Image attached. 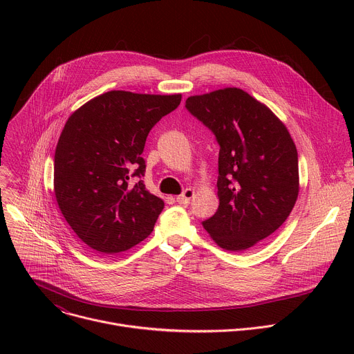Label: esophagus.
<instances>
[{"instance_id":"34e87169","label":"esophagus","mask_w":354,"mask_h":354,"mask_svg":"<svg viewBox=\"0 0 354 354\" xmlns=\"http://www.w3.org/2000/svg\"><path fill=\"white\" fill-rule=\"evenodd\" d=\"M193 196H194V190L190 189V187H187V189H185V190L182 192V194L176 196V201H178L179 205H189Z\"/></svg>"}]
</instances>
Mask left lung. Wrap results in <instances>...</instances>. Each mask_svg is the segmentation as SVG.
Here are the masks:
<instances>
[{
	"label": "left lung",
	"mask_w": 354,
	"mask_h": 354,
	"mask_svg": "<svg viewBox=\"0 0 354 354\" xmlns=\"http://www.w3.org/2000/svg\"><path fill=\"white\" fill-rule=\"evenodd\" d=\"M185 106L220 145V206L201 224L225 250L252 248L281 227L295 205V144L279 118L239 88L189 96Z\"/></svg>",
	"instance_id": "left-lung-1"
}]
</instances>
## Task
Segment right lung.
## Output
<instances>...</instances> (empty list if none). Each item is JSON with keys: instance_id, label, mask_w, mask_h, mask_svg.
<instances>
[{"instance_id": "1", "label": "right lung", "mask_w": 354, "mask_h": 354, "mask_svg": "<svg viewBox=\"0 0 354 354\" xmlns=\"http://www.w3.org/2000/svg\"><path fill=\"white\" fill-rule=\"evenodd\" d=\"M180 99L109 91L68 118L55 154V194L66 221L99 254H119L153 232L164 201L141 180V154L149 130Z\"/></svg>"}]
</instances>
